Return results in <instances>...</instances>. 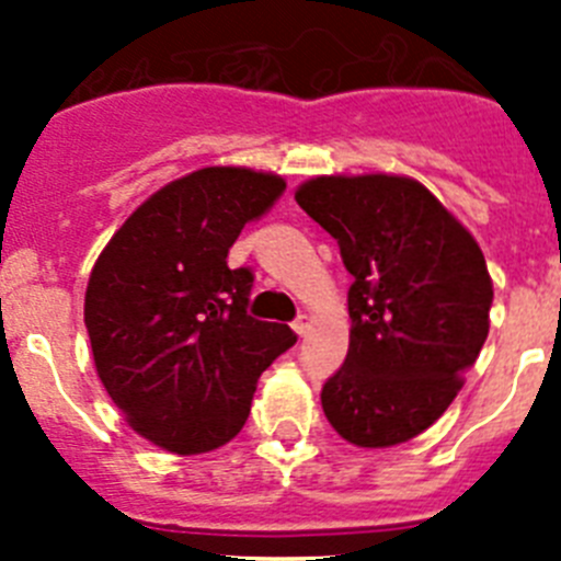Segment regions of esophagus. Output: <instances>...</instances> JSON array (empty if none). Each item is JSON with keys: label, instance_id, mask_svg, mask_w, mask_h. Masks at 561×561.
I'll use <instances>...</instances> for the list:
<instances>
[{"label": "esophagus", "instance_id": "esophagus-1", "mask_svg": "<svg viewBox=\"0 0 561 561\" xmlns=\"http://www.w3.org/2000/svg\"><path fill=\"white\" fill-rule=\"evenodd\" d=\"M291 329H295L297 336H306L311 331V317L309 314H297V320L291 323Z\"/></svg>", "mask_w": 561, "mask_h": 561}]
</instances>
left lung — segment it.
<instances>
[{
  "label": "left lung",
  "mask_w": 561,
  "mask_h": 561,
  "mask_svg": "<svg viewBox=\"0 0 561 561\" xmlns=\"http://www.w3.org/2000/svg\"><path fill=\"white\" fill-rule=\"evenodd\" d=\"M295 199L336 238L354 275L348 356L320 396L325 419L354 447L404 444L453 404L489 336L483 252L427 187L399 173L314 176Z\"/></svg>",
  "instance_id": "8db88e82"
}]
</instances>
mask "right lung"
<instances>
[{"label": "right lung", "mask_w": 561, "mask_h": 561, "mask_svg": "<svg viewBox=\"0 0 561 561\" xmlns=\"http://www.w3.org/2000/svg\"><path fill=\"white\" fill-rule=\"evenodd\" d=\"M284 191L277 173L199 168L151 193L98 255L83 300L98 376L153 447H225L257 376L295 345L289 325L247 314L252 272L227 266L238 232Z\"/></svg>", "instance_id": "add662e5"}]
</instances>
